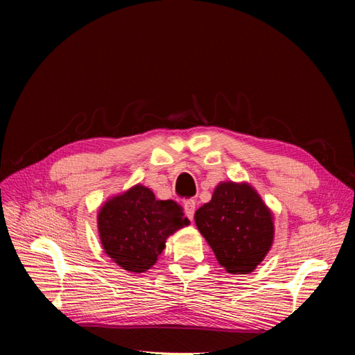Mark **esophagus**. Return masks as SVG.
Instances as JSON below:
<instances>
[{
	"mask_svg": "<svg viewBox=\"0 0 355 355\" xmlns=\"http://www.w3.org/2000/svg\"><path fill=\"white\" fill-rule=\"evenodd\" d=\"M184 209H185L188 219L192 220V218H194V213H196V201L194 200H187L184 202Z\"/></svg>",
	"mask_w": 355,
	"mask_h": 355,
	"instance_id": "esophagus-1",
	"label": "esophagus"
}]
</instances>
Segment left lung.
<instances>
[{
  "label": "left lung",
  "instance_id": "left-lung-1",
  "mask_svg": "<svg viewBox=\"0 0 355 355\" xmlns=\"http://www.w3.org/2000/svg\"><path fill=\"white\" fill-rule=\"evenodd\" d=\"M194 218L218 262L230 274L254 271L274 241L272 213L245 182H220Z\"/></svg>",
  "mask_w": 355,
  "mask_h": 355
}]
</instances>
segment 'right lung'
Instances as JSON below:
<instances>
[{
  "label": "right lung",
  "mask_w": 355,
  "mask_h": 355,
  "mask_svg": "<svg viewBox=\"0 0 355 355\" xmlns=\"http://www.w3.org/2000/svg\"><path fill=\"white\" fill-rule=\"evenodd\" d=\"M189 225L173 200H157L154 192L135 185L105 201L98 213V230L105 253L130 272L151 270L166 240Z\"/></svg>",
  "instance_id": "right-lung-1"
}]
</instances>
